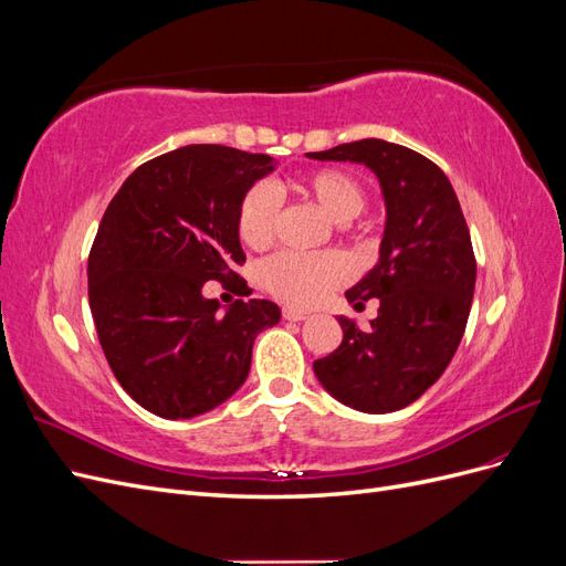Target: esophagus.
<instances>
[{"label":"esophagus","instance_id":"1","mask_svg":"<svg viewBox=\"0 0 566 566\" xmlns=\"http://www.w3.org/2000/svg\"><path fill=\"white\" fill-rule=\"evenodd\" d=\"M283 318H287V321H304L306 314L293 310V306H285V310H283Z\"/></svg>","mask_w":566,"mask_h":566}]
</instances>
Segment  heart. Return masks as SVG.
I'll return each mask as SVG.
<instances>
[{
    "instance_id": "obj_1",
    "label": "heart",
    "mask_w": 566,
    "mask_h": 566,
    "mask_svg": "<svg viewBox=\"0 0 566 566\" xmlns=\"http://www.w3.org/2000/svg\"><path fill=\"white\" fill-rule=\"evenodd\" d=\"M287 188L302 200L312 202L342 231L356 241L373 231L370 221H358V212L366 205L361 181L347 169L318 167L302 172L287 181ZM279 200L269 186H252L238 205L235 231L243 245L250 250H266L276 238ZM349 264L339 252L321 254H273L260 269V281L273 297L293 306H312L321 302L331 290L349 281Z\"/></svg>"
}]
</instances>
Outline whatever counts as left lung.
<instances>
[{"mask_svg":"<svg viewBox=\"0 0 566 566\" xmlns=\"http://www.w3.org/2000/svg\"><path fill=\"white\" fill-rule=\"evenodd\" d=\"M306 156L364 163L382 186L380 262L345 293L356 310L380 300L378 318L361 331L339 316L345 335L314 373L345 406L391 413L441 378L465 333L476 279L468 221L449 177L406 146L361 139Z\"/></svg>","mask_w":566,"mask_h":566,"instance_id":"left-lung-1","label":"left lung"}]
</instances>
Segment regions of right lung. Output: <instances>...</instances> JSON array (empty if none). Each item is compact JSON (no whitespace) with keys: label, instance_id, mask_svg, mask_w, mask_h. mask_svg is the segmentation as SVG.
<instances>
[{"label":"right lung","instance_id":"add662e5","mask_svg":"<svg viewBox=\"0 0 566 566\" xmlns=\"http://www.w3.org/2000/svg\"><path fill=\"white\" fill-rule=\"evenodd\" d=\"M271 169L264 153L184 146L136 167L101 219L87 266L94 325L117 382L150 413L196 418L224 403L248 378L256 333L281 318L269 300L219 314L202 297L208 281L252 293L235 273V214Z\"/></svg>","mask_w":566,"mask_h":566}]
</instances>
